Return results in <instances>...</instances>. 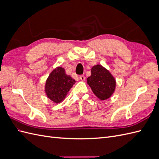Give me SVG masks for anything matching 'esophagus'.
<instances>
[{"label":"esophagus","instance_id":"1","mask_svg":"<svg viewBox=\"0 0 159 159\" xmlns=\"http://www.w3.org/2000/svg\"><path fill=\"white\" fill-rule=\"evenodd\" d=\"M80 79L81 81H85V77L84 75H81L80 76Z\"/></svg>","mask_w":159,"mask_h":159}]
</instances>
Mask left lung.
Masks as SVG:
<instances>
[{
    "label": "left lung",
    "mask_w": 159,
    "mask_h": 159,
    "mask_svg": "<svg viewBox=\"0 0 159 159\" xmlns=\"http://www.w3.org/2000/svg\"><path fill=\"white\" fill-rule=\"evenodd\" d=\"M87 81L93 93L102 100L111 97L116 85L112 75L100 65L95 66L91 68V75L88 77Z\"/></svg>",
    "instance_id": "left-lung-1"
}]
</instances>
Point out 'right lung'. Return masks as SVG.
<instances>
[{"instance_id":"1","label":"right lung","mask_w":159,"mask_h":159,"mask_svg":"<svg viewBox=\"0 0 159 159\" xmlns=\"http://www.w3.org/2000/svg\"><path fill=\"white\" fill-rule=\"evenodd\" d=\"M75 83V81L66 74L64 68L58 67L52 71L46 80V93L53 102L60 103Z\"/></svg>"}]
</instances>
